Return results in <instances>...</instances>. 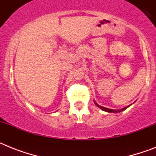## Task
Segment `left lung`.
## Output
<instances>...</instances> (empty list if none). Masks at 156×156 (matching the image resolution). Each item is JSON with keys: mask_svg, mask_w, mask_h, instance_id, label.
<instances>
[{"mask_svg": "<svg viewBox=\"0 0 156 156\" xmlns=\"http://www.w3.org/2000/svg\"><path fill=\"white\" fill-rule=\"evenodd\" d=\"M94 104L98 106V107H99V108H101V109H102L103 111H105V112H114V113H116V112H122L123 111V110H125L126 108H127L129 106H127V107H126V108H121V109H119V110H114V109H110V108H105V107H103V106H101L99 105L98 104H97V103L95 102L94 101Z\"/></svg>", "mask_w": 156, "mask_h": 156, "instance_id": "1", "label": "left lung"}]
</instances>
